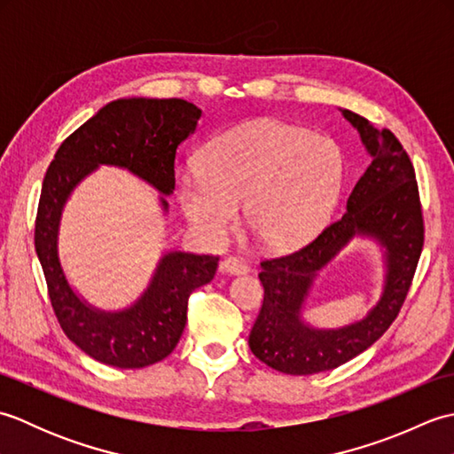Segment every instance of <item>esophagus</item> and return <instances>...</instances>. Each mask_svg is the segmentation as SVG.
I'll list each match as a JSON object with an SVG mask.
<instances>
[{"mask_svg":"<svg viewBox=\"0 0 454 454\" xmlns=\"http://www.w3.org/2000/svg\"><path fill=\"white\" fill-rule=\"evenodd\" d=\"M220 269L230 275H246L249 271V265L239 257H226L224 262L220 263Z\"/></svg>","mask_w":454,"mask_h":454,"instance_id":"34e87169","label":"esophagus"}]
</instances>
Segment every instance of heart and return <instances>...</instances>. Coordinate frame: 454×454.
I'll return each instance as SVG.
<instances>
[{
	"instance_id": "obj_1",
	"label": "heart",
	"mask_w": 454,
	"mask_h": 454,
	"mask_svg": "<svg viewBox=\"0 0 454 454\" xmlns=\"http://www.w3.org/2000/svg\"><path fill=\"white\" fill-rule=\"evenodd\" d=\"M183 173L176 195L187 220L208 242H222L244 205L246 228L267 249H288L310 236L341 187L337 144L271 119L218 134Z\"/></svg>"
}]
</instances>
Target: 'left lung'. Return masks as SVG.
<instances>
[{
    "label": "left lung",
    "mask_w": 454,
    "mask_h": 454,
    "mask_svg": "<svg viewBox=\"0 0 454 454\" xmlns=\"http://www.w3.org/2000/svg\"><path fill=\"white\" fill-rule=\"evenodd\" d=\"M359 130L371 166L356 181L347 212L330 222L312 242L262 262L263 304L249 333V349L285 374L332 371L379 340L406 301L426 238L416 169L388 129L376 130L361 114L343 109ZM355 235L374 237L385 247L387 283L380 304L361 323L340 331H316L300 317L313 277Z\"/></svg>",
    "instance_id": "1"
}]
</instances>
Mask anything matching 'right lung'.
<instances>
[{"label":"right lung","instance_id":"1","mask_svg":"<svg viewBox=\"0 0 454 454\" xmlns=\"http://www.w3.org/2000/svg\"><path fill=\"white\" fill-rule=\"evenodd\" d=\"M200 109L183 99H117L72 132L46 169L35 222V249L48 296L64 333L95 361L142 369L176 349L185 330L187 302L212 281L218 255L169 252L137 304L101 312L72 291L58 259V228L64 202L98 166H117L148 181L161 195L176 189V152L195 132ZM168 210L166 197H160Z\"/></svg>","mask_w":454,"mask_h":454}]
</instances>
